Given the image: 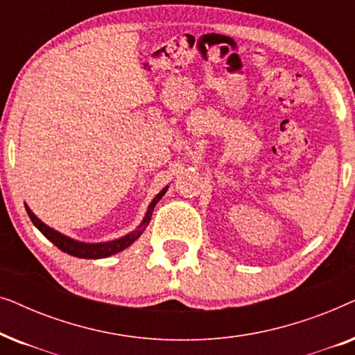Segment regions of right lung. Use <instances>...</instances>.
<instances>
[{
  "instance_id": "right-lung-1",
  "label": "right lung",
  "mask_w": 355,
  "mask_h": 355,
  "mask_svg": "<svg viewBox=\"0 0 355 355\" xmlns=\"http://www.w3.org/2000/svg\"><path fill=\"white\" fill-rule=\"evenodd\" d=\"M164 192H166V189L159 192L158 196L153 198V202L150 203L147 215H145V220L142 221V225H140V227H139L137 231H134L132 234H128V236L121 237V239H116V241H111V242H105V244H84V242L69 239V237L62 236L58 231L51 230V227H48L46 225H43V223L38 220V218L31 211V208L26 207V210L28 213V216H31V220H32L33 225L37 226V230L40 231L42 234L46 237L48 241H51L53 244H55L60 250L66 252V254H69L72 257H79V259H103V257H110V255H113V254H118V252H121V250H124L125 247H129L135 239H137L140 234H142V231L145 230V226H147L148 223H150V218H152V213H153L155 205H157L159 198L164 196Z\"/></svg>"
}]
</instances>
